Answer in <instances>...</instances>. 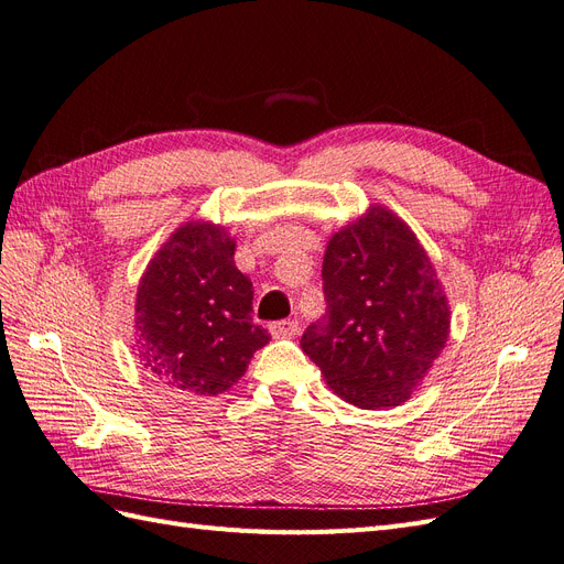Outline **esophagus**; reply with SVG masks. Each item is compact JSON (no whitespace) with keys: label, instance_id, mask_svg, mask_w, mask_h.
Instances as JSON below:
<instances>
[{"label":"esophagus","instance_id":"esophagus-1","mask_svg":"<svg viewBox=\"0 0 564 564\" xmlns=\"http://www.w3.org/2000/svg\"><path fill=\"white\" fill-rule=\"evenodd\" d=\"M299 319H278L270 324V334L275 338H292L299 334Z\"/></svg>","mask_w":564,"mask_h":564}]
</instances>
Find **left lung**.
<instances>
[{
    "label": "left lung",
    "mask_w": 564,
    "mask_h": 564,
    "mask_svg": "<svg viewBox=\"0 0 564 564\" xmlns=\"http://www.w3.org/2000/svg\"><path fill=\"white\" fill-rule=\"evenodd\" d=\"M322 292L327 313L303 332V352L357 406L404 402L449 334L447 299L416 235L373 207L329 240Z\"/></svg>",
    "instance_id": "8db88e82"
}]
</instances>
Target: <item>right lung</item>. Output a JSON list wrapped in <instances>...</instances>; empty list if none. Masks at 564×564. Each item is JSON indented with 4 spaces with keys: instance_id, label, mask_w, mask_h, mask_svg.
I'll use <instances>...</instances> for the list:
<instances>
[{
    "instance_id": "add662e5",
    "label": "right lung",
    "mask_w": 564,
    "mask_h": 564,
    "mask_svg": "<svg viewBox=\"0 0 564 564\" xmlns=\"http://www.w3.org/2000/svg\"><path fill=\"white\" fill-rule=\"evenodd\" d=\"M235 242L212 224L183 226L150 261L135 299L141 360L195 395L226 392L270 334L251 319L253 286L235 268Z\"/></svg>"
}]
</instances>
